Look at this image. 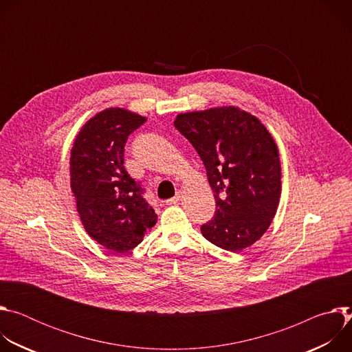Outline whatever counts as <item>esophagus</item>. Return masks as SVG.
<instances>
[{"instance_id": "obj_1", "label": "esophagus", "mask_w": 352, "mask_h": 352, "mask_svg": "<svg viewBox=\"0 0 352 352\" xmlns=\"http://www.w3.org/2000/svg\"><path fill=\"white\" fill-rule=\"evenodd\" d=\"M181 199H182V195H181V192H178L174 197H171V199H168V200H167L166 205H167V206L177 205V204H179V202H181Z\"/></svg>"}]
</instances>
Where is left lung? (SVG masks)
I'll use <instances>...</instances> for the list:
<instances>
[{"mask_svg": "<svg viewBox=\"0 0 352 352\" xmlns=\"http://www.w3.org/2000/svg\"><path fill=\"white\" fill-rule=\"evenodd\" d=\"M175 128L202 159L216 216L202 226L216 246L239 252L266 232L281 195L278 147L265 124L235 106L181 113Z\"/></svg>", "mask_w": 352, "mask_h": 352, "instance_id": "left-lung-1", "label": "left lung"}]
</instances>
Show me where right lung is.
Segmentation results:
<instances>
[{
    "label": "right lung",
    "instance_id": "obj_1",
    "mask_svg": "<svg viewBox=\"0 0 352 352\" xmlns=\"http://www.w3.org/2000/svg\"><path fill=\"white\" fill-rule=\"evenodd\" d=\"M146 120L126 109H106L83 124L71 148L69 184L82 226L118 254L139 245L157 223L124 167L125 142Z\"/></svg>",
    "mask_w": 352,
    "mask_h": 352
}]
</instances>
